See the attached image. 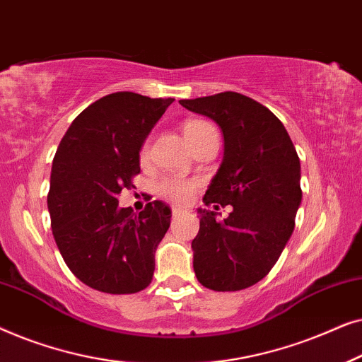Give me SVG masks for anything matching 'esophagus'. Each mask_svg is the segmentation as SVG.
<instances>
[{
  "mask_svg": "<svg viewBox=\"0 0 362 362\" xmlns=\"http://www.w3.org/2000/svg\"><path fill=\"white\" fill-rule=\"evenodd\" d=\"M182 211H185V207H180V206H173V207H171V212H173V216H176V214H181Z\"/></svg>",
  "mask_w": 362,
  "mask_h": 362,
  "instance_id": "esophagus-1",
  "label": "esophagus"
}]
</instances>
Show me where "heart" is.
<instances>
[{
    "label": "heart",
    "instance_id": "obj_1",
    "mask_svg": "<svg viewBox=\"0 0 362 362\" xmlns=\"http://www.w3.org/2000/svg\"><path fill=\"white\" fill-rule=\"evenodd\" d=\"M182 135H185L186 141L189 143L192 150H194L199 143L206 140V138L217 135V132L209 122L202 120V118H189V120L182 123ZM138 155H140L141 161H145L148 155H150V138H146V140L143 141ZM196 187H197V181L189 180V177L165 176L156 182L155 189H156V194L163 197V199L181 204V202H186L191 199L192 194H194Z\"/></svg>",
    "mask_w": 362,
    "mask_h": 362
}]
</instances>
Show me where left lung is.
I'll list each match as a JSON object with an SVG mask.
<instances>
[{"label":"left lung","mask_w":362,"mask_h":362,"mask_svg":"<svg viewBox=\"0 0 362 362\" xmlns=\"http://www.w3.org/2000/svg\"><path fill=\"white\" fill-rule=\"evenodd\" d=\"M214 120L224 133V160L204 194L206 206H232L224 221L199 211L192 240L194 274L214 291L255 285L276 264L301 202L300 158L284 123L237 92L180 100Z\"/></svg>","instance_id":"1"}]
</instances>
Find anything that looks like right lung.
I'll use <instances>...</instances> for the list:
<instances>
[{"label":"right lung","instance_id":"add662e5","mask_svg":"<svg viewBox=\"0 0 362 362\" xmlns=\"http://www.w3.org/2000/svg\"><path fill=\"white\" fill-rule=\"evenodd\" d=\"M173 102L110 93L78 113L59 143L47 194L52 235L72 274L93 290L127 295L151 284L171 209L151 201L135 214L118 206V194L133 187L140 146Z\"/></svg>","mask_w":362,"mask_h":362}]
</instances>
